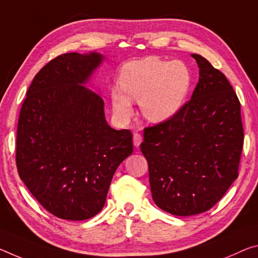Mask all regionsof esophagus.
I'll return each mask as SVG.
<instances>
[{
	"instance_id": "34e87169",
	"label": "esophagus",
	"mask_w": 258,
	"mask_h": 258,
	"mask_svg": "<svg viewBox=\"0 0 258 258\" xmlns=\"http://www.w3.org/2000/svg\"><path fill=\"white\" fill-rule=\"evenodd\" d=\"M141 142H142L141 134L140 133H134L133 134V144H134V146L139 147L141 145Z\"/></svg>"
}]
</instances>
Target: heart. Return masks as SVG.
I'll return each mask as SVG.
<instances>
[{"mask_svg":"<svg viewBox=\"0 0 258 258\" xmlns=\"http://www.w3.org/2000/svg\"><path fill=\"white\" fill-rule=\"evenodd\" d=\"M120 88L111 89L113 112L121 120L132 116V102H140L147 120L162 122L177 114L189 94L191 73L180 60L148 57L124 65L119 76Z\"/></svg>","mask_w":258,"mask_h":258,"instance_id":"heart-1","label":"heart"}]
</instances>
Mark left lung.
<instances>
[{
  "instance_id": "1",
  "label": "left lung",
  "mask_w": 258,
  "mask_h": 258,
  "mask_svg": "<svg viewBox=\"0 0 258 258\" xmlns=\"http://www.w3.org/2000/svg\"><path fill=\"white\" fill-rule=\"evenodd\" d=\"M190 100L169 120L146 127L140 148L148 162L153 200L175 216L211 209L239 175L243 127L240 101L224 73L201 55Z\"/></svg>"
}]
</instances>
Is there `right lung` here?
Listing matches in <instances>:
<instances>
[{
  "instance_id": "obj_1",
  "label": "right lung",
  "mask_w": 258,
  "mask_h": 258,
  "mask_svg": "<svg viewBox=\"0 0 258 258\" xmlns=\"http://www.w3.org/2000/svg\"><path fill=\"white\" fill-rule=\"evenodd\" d=\"M103 58L99 52L57 56L36 73L20 109L19 177L62 219L99 214L117 167L133 151L131 131L110 127L102 97L83 86Z\"/></svg>"
}]
</instances>
